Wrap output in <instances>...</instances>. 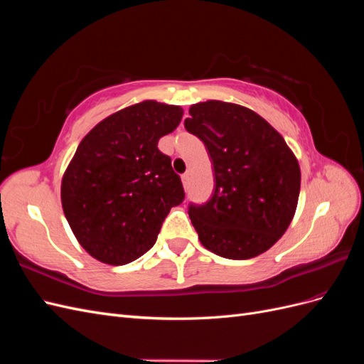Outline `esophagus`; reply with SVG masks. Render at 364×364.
Segmentation results:
<instances>
[{"label": "esophagus", "instance_id": "obj_1", "mask_svg": "<svg viewBox=\"0 0 364 364\" xmlns=\"http://www.w3.org/2000/svg\"><path fill=\"white\" fill-rule=\"evenodd\" d=\"M182 183H183V186L185 188H188V185H190V173H185V174H182Z\"/></svg>", "mask_w": 364, "mask_h": 364}]
</instances>
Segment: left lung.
Wrapping results in <instances>:
<instances>
[{
  "instance_id": "1",
  "label": "left lung",
  "mask_w": 364,
  "mask_h": 364,
  "mask_svg": "<svg viewBox=\"0 0 364 364\" xmlns=\"http://www.w3.org/2000/svg\"><path fill=\"white\" fill-rule=\"evenodd\" d=\"M185 129L199 138L214 167L206 203H190L200 243L215 255L249 259L287 230L301 190V168L284 138L250 109L217 100L190 107Z\"/></svg>"
}]
</instances>
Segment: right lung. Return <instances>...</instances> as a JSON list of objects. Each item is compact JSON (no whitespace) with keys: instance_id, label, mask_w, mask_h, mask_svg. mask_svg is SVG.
Returning <instances> with one entry per match:
<instances>
[{"instance_id":"right-lung-1","label":"right lung","mask_w":364,"mask_h":364,"mask_svg":"<svg viewBox=\"0 0 364 364\" xmlns=\"http://www.w3.org/2000/svg\"><path fill=\"white\" fill-rule=\"evenodd\" d=\"M182 109L153 100L98 123L62 179L65 217L95 259L123 266L156 243L173 206L185 199L179 174L158 141L179 126Z\"/></svg>"}]
</instances>
